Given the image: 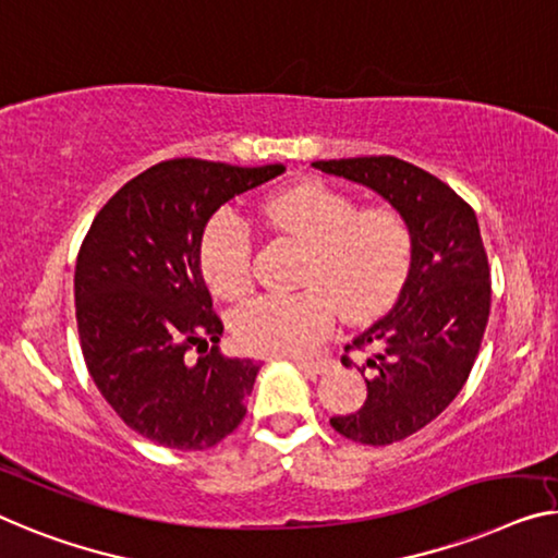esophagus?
<instances>
[{"label": "esophagus", "mask_w": 558, "mask_h": 558, "mask_svg": "<svg viewBox=\"0 0 558 558\" xmlns=\"http://www.w3.org/2000/svg\"><path fill=\"white\" fill-rule=\"evenodd\" d=\"M295 365H301L303 371H313V373H323L330 365V359H293Z\"/></svg>", "instance_id": "obj_1"}]
</instances>
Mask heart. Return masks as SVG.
I'll return each instance as SVG.
<instances>
[{"instance_id":"heart-1","label":"heart","mask_w":558,"mask_h":558,"mask_svg":"<svg viewBox=\"0 0 558 558\" xmlns=\"http://www.w3.org/2000/svg\"><path fill=\"white\" fill-rule=\"evenodd\" d=\"M282 235L307 245L293 295H260L232 313L238 345L260 355H303L328 336L338 307L348 320L388 311L411 276L415 235L393 205L363 207L323 182H303L263 203ZM199 268L215 295L243 298L255 282V243L235 210L215 213L199 238Z\"/></svg>"}]
</instances>
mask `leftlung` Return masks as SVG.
Wrapping results in <instances>:
<instances>
[{
    "mask_svg": "<svg viewBox=\"0 0 558 558\" xmlns=\"http://www.w3.org/2000/svg\"><path fill=\"white\" fill-rule=\"evenodd\" d=\"M313 168L376 190L413 226V268L396 307L340 355L345 368L355 365L353 353L368 355V398L330 418L348 440L388 446L428 426L469 380L492 311L486 247L473 207L411 162L373 155Z\"/></svg>",
    "mask_w": 558,
    "mask_h": 558,
    "instance_id": "8db88e82",
    "label": "left lung"
}]
</instances>
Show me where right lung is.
Returning a JSON list of instances; mask_svg holds the SVG:
<instances>
[{"label":"right lung","instance_id":"1","mask_svg":"<svg viewBox=\"0 0 558 558\" xmlns=\"http://www.w3.org/2000/svg\"><path fill=\"white\" fill-rule=\"evenodd\" d=\"M282 172L157 162L107 199L82 240L74 315L87 371L112 411L157 446L205 451L245 418L260 363L215 345L222 320L199 270V238L220 205Z\"/></svg>","mask_w":558,"mask_h":558}]
</instances>
